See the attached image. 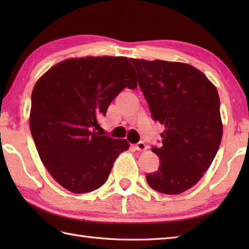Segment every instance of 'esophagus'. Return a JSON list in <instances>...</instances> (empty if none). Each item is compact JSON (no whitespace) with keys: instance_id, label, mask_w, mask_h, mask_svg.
<instances>
[{"instance_id":"34e87169","label":"esophagus","mask_w":249,"mask_h":249,"mask_svg":"<svg viewBox=\"0 0 249 249\" xmlns=\"http://www.w3.org/2000/svg\"><path fill=\"white\" fill-rule=\"evenodd\" d=\"M135 147H136V150H137V151H139V152L145 151V150L147 149V146L145 145V143H144L143 141H139L138 143H137V144L135 145Z\"/></svg>"}]
</instances>
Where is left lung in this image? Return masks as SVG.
I'll return each instance as SVG.
<instances>
[{
  "label": "left lung",
  "mask_w": 249,
  "mask_h": 249,
  "mask_svg": "<svg viewBox=\"0 0 249 249\" xmlns=\"http://www.w3.org/2000/svg\"><path fill=\"white\" fill-rule=\"evenodd\" d=\"M129 60L152 119L166 128L161 145L152 147L160 167L146 174V182L156 192L178 195L203 177L218 151L223 137L218 92L192 65Z\"/></svg>",
  "instance_id": "obj_1"
}]
</instances>
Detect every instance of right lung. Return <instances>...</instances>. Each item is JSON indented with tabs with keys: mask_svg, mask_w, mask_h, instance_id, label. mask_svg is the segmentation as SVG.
I'll return each instance as SVG.
<instances>
[{
	"mask_svg": "<svg viewBox=\"0 0 249 249\" xmlns=\"http://www.w3.org/2000/svg\"><path fill=\"white\" fill-rule=\"evenodd\" d=\"M125 88H137L134 67L127 57L107 55L65 60L36 82L31 134L47 170L70 192L99 188L129 147L125 139L97 131L99 118Z\"/></svg>",
	"mask_w": 249,
	"mask_h": 249,
	"instance_id": "1",
	"label": "right lung"
}]
</instances>
